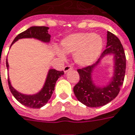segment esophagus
I'll use <instances>...</instances> for the list:
<instances>
[{
    "label": "esophagus",
    "mask_w": 135,
    "mask_h": 135,
    "mask_svg": "<svg viewBox=\"0 0 135 135\" xmlns=\"http://www.w3.org/2000/svg\"><path fill=\"white\" fill-rule=\"evenodd\" d=\"M73 67L71 66V65H66V66H65L64 68V72H67L68 71H69V70H71L72 69Z\"/></svg>",
    "instance_id": "1"
}]
</instances>
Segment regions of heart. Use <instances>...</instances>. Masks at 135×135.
<instances>
[{"instance_id": "obj_1", "label": "heart", "mask_w": 135, "mask_h": 135, "mask_svg": "<svg viewBox=\"0 0 135 135\" xmlns=\"http://www.w3.org/2000/svg\"><path fill=\"white\" fill-rule=\"evenodd\" d=\"M103 39L92 32L77 33L66 37L61 42L63 50L66 53H75V60L80 66H86L92 64L102 52ZM58 55L64 57L63 53Z\"/></svg>"}]
</instances>
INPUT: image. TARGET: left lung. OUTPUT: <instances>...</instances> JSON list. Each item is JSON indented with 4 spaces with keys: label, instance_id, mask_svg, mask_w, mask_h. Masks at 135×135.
I'll return each mask as SVG.
<instances>
[{
    "label": "left lung",
    "instance_id": "1",
    "mask_svg": "<svg viewBox=\"0 0 135 135\" xmlns=\"http://www.w3.org/2000/svg\"><path fill=\"white\" fill-rule=\"evenodd\" d=\"M107 48L94 64L78 69L80 80L73 91L80 102L89 107H99L111 102L118 96L123 83L126 72V55L124 49L118 37L107 32ZM108 54L115 55V75L112 82L103 88L96 87L91 79V72L100 59Z\"/></svg>",
    "mask_w": 135,
    "mask_h": 135
}]
</instances>
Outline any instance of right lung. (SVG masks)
Returning <instances> with one entry per match:
<instances>
[{
  "label": "right lung",
  "mask_w": 135,
  "mask_h": 135,
  "mask_svg": "<svg viewBox=\"0 0 135 135\" xmlns=\"http://www.w3.org/2000/svg\"><path fill=\"white\" fill-rule=\"evenodd\" d=\"M48 27L46 26H32L23 32L20 33L15 39L12 45L18 39L21 38H30L34 37L44 42H49L50 41V35L48 33ZM6 67L8 69L9 64L6 60ZM64 74V71H57L56 69H50L49 71L47 78L45 82L44 86L41 89L40 92L34 95H26L23 94L16 91L10 83L9 80L8 79V84L9 89L19 103H21L23 106H27L32 109H39L46 105L49 99L51 98L52 94L55 90L56 81L61 75Z\"/></svg>",
  "instance_id": "obj_1"
}]
</instances>
